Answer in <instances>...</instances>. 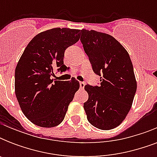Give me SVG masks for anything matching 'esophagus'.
<instances>
[{"instance_id": "34e87169", "label": "esophagus", "mask_w": 157, "mask_h": 157, "mask_svg": "<svg viewBox=\"0 0 157 157\" xmlns=\"http://www.w3.org/2000/svg\"><path fill=\"white\" fill-rule=\"evenodd\" d=\"M85 86H86V83H85V82H80V88L83 90Z\"/></svg>"}]
</instances>
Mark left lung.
<instances>
[{"instance_id": "obj_1", "label": "left lung", "mask_w": 157, "mask_h": 157, "mask_svg": "<svg viewBox=\"0 0 157 157\" xmlns=\"http://www.w3.org/2000/svg\"><path fill=\"white\" fill-rule=\"evenodd\" d=\"M81 41L101 81L99 86H85L87 119L99 129H114L129 113L137 90L131 59L123 45L106 33L82 29Z\"/></svg>"}]
</instances>
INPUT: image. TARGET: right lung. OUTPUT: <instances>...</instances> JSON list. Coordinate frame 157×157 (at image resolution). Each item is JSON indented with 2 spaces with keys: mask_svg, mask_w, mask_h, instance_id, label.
Segmentation results:
<instances>
[{
  "mask_svg": "<svg viewBox=\"0 0 157 157\" xmlns=\"http://www.w3.org/2000/svg\"><path fill=\"white\" fill-rule=\"evenodd\" d=\"M78 29L52 28L39 33L28 43L14 75L16 98L31 122L45 128L63 121L69 103L80 88L79 81H57L54 69L63 71L64 52L80 39Z\"/></svg>",
  "mask_w": 157,
  "mask_h": 157,
  "instance_id": "1",
  "label": "right lung"
}]
</instances>
